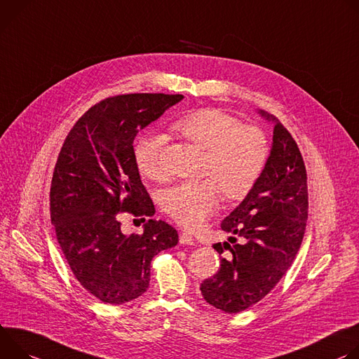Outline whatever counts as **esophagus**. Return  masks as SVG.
<instances>
[{
    "instance_id": "34e87169",
    "label": "esophagus",
    "mask_w": 359,
    "mask_h": 359,
    "mask_svg": "<svg viewBox=\"0 0 359 359\" xmlns=\"http://www.w3.org/2000/svg\"><path fill=\"white\" fill-rule=\"evenodd\" d=\"M180 244H182V245H194L195 240L189 233L182 232V233H180Z\"/></svg>"
}]
</instances>
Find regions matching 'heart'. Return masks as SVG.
<instances>
[{
	"instance_id": "obj_1",
	"label": "heart",
	"mask_w": 359,
	"mask_h": 359,
	"mask_svg": "<svg viewBox=\"0 0 359 359\" xmlns=\"http://www.w3.org/2000/svg\"><path fill=\"white\" fill-rule=\"evenodd\" d=\"M174 130L205 151L203 172L211 178L181 182L164 192L163 207L178 224L188 229L200 228L215 211L219 191L229 200L245 196L259 180L266 159L268 142L264 133L240 119L215 109L203 108L180 116ZM165 138L161 133L142 134L134 147V159L140 172L151 180L163 178L161 151Z\"/></svg>"
}]
</instances>
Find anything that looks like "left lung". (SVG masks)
Returning a JSON list of instances; mask_svg holds the SVG:
<instances>
[{
  "mask_svg": "<svg viewBox=\"0 0 359 359\" xmlns=\"http://www.w3.org/2000/svg\"><path fill=\"white\" fill-rule=\"evenodd\" d=\"M257 112L273 126L266 164L241 204L221 222V229L233 236L212 245L218 254L227 252L218 272L200 287L208 304L228 313L250 308L280 283L295 259L308 219L306 171L298 145L273 115Z\"/></svg>",
  "mask_w": 359,
  "mask_h": 359,
  "instance_id": "obj_1",
  "label": "left lung"
}]
</instances>
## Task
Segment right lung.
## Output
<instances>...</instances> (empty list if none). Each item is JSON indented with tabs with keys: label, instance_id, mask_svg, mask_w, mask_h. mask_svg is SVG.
I'll list each match as a JSON object with an SVG mask.
<instances>
[{
	"label": "right lung",
	"instance_id": "add662e5",
	"mask_svg": "<svg viewBox=\"0 0 359 359\" xmlns=\"http://www.w3.org/2000/svg\"><path fill=\"white\" fill-rule=\"evenodd\" d=\"M182 100L180 94L107 98L78 119L60 151L50 192L51 224L79 284L105 304L142 295L152 258L178 244L175 228L164 221H147L142 233L123 232L119 212L155 214L133 142Z\"/></svg>",
	"mask_w": 359,
	"mask_h": 359
}]
</instances>
